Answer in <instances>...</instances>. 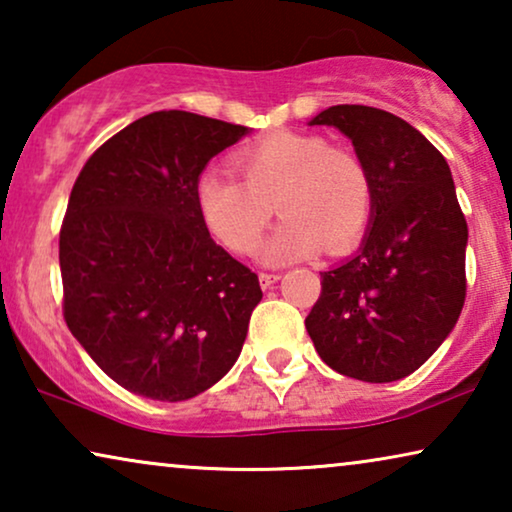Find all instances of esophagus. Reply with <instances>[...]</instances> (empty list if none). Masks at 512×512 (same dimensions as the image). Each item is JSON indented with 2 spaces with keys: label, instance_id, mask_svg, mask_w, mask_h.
<instances>
[{
  "label": "esophagus",
  "instance_id": "obj_1",
  "mask_svg": "<svg viewBox=\"0 0 512 512\" xmlns=\"http://www.w3.org/2000/svg\"><path fill=\"white\" fill-rule=\"evenodd\" d=\"M258 282H261L263 289H272L279 282V275H275V272H261L258 275Z\"/></svg>",
  "mask_w": 512,
  "mask_h": 512
}]
</instances>
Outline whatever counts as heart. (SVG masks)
Instances as JSON below:
<instances>
[{"label": "heart", "mask_w": 512, "mask_h": 512, "mask_svg": "<svg viewBox=\"0 0 512 512\" xmlns=\"http://www.w3.org/2000/svg\"><path fill=\"white\" fill-rule=\"evenodd\" d=\"M242 179L205 172L195 205L209 233L235 254L261 240L272 205L284 216L258 249L265 265H286L328 247H352L373 212V181L352 151L335 149L310 132H272L235 156Z\"/></svg>", "instance_id": "1"}]
</instances>
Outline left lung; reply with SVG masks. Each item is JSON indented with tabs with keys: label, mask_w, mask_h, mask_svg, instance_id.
<instances>
[{
	"label": "left lung",
	"mask_w": 512,
	"mask_h": 512,
	"mask_svg": "<svg viewBox=\"0 0 512 512\" xmlns=\"http://www.w3.org/2000/svg\"><path fill=\"white\" fill-rule=\"evenodd\" d=\"M307 125L338 128L373 181L361 247L321 272L307 333L340 375L396 382L443 345L464 307L468 226L450 165L422 132L375 107L338 104Z\"/></svg>",
	"instance_id": "8db88e82"
}]
</instances>
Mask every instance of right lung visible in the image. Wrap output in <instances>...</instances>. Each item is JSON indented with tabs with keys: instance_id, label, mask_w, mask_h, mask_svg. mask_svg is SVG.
<instances>
[{
	"instance_id": "1",
	"label": "right lung",
	"mask_w": 512,
	"mask_h": 512,
	"mask_svg": "<svg viewBox=\"0 0 512 512\" xmlns=\"http://www.w3.org/2000/svg\"><path fill=\"white\" fill-rule=\"evenodd\" d=\"M249 128L156 111L104 142L60 230L65 321L116 384L188 401L235 366L261 303L258 277L212 237L195 184Z\"/></svg>"
}]
</instances>
